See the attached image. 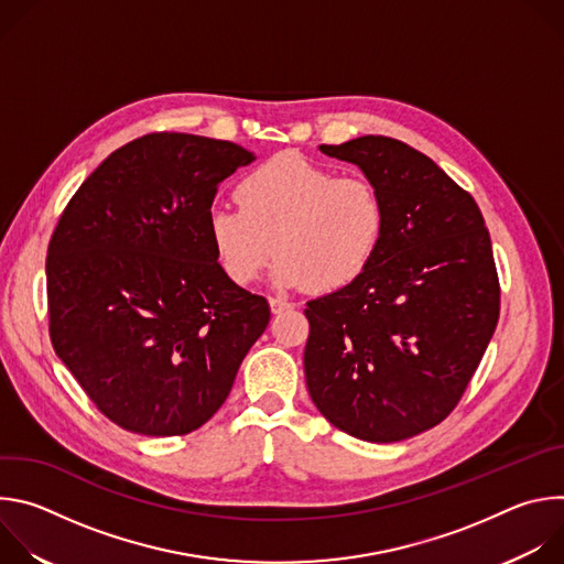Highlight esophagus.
Listing matches in <instances>:
<instances>
[{
	"label": "esophagus",
	"instance_id": "34e87169",
	"mask_svg": "<svg viewBox=\"0 0 564 564\" xmlns=\"http://www.w3.org/2000/svg\"><path fill=\"white\" fill-rule=\"evenodd\" d=\"M268 301H270V307H272V312H274V314H279V312H283V310L292 307L288 301H283V299H279V296H270Z\"/></svg>",
	"mask_w": 564,
	"mask_h": 564
}]
</instances>
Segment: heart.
I'll return each instance as SVG.
<instances>
[{"label": "heart", "instance_id": "heart-1", "mask_svg": "<svg viewBox=\"0 0 564 564\" xmlns=\"http://www.w3.org/2000/svg\"><path fill=\"white\" fill-rule=\"evenodd\" d=\"M236 200L207 216L214 254L236 285L254 283L281 254L276 285L339 292L370 268L383 238L386 207L368 176H337L296 153L252 170Z\"/></svg>", "mask_w": 564, "mask_h": 564}]
</instances>
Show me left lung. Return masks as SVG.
Returning <instances> with one entry per match:
<instances>
[{"label": "left lung", "mask_w": 564, "mask_h": 564, "mask_svg": "<svg viewBox=\"0 0 564 564\" xmlns=\"http://www.w3.org/2000/svg\"><path fill=\"white\" fill-rule=\"evenodd\" d=\"M321 151L377 185L386 227L352 285L307 301V390L352 437L409 440L453 413L496 333L491 236L473 196L404 142L364 135Z\"/></svg>", "instance_id": "8db88e82"}]
</instances>
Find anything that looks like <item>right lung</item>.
<instances>
[{"mask_svg": "<svg viewBox=\"0 0 564 564\" xmlns=\"http://www.w3.org/2000/svg\"><path fill=\"white\" fill-rule=\"evenodd\" d=\"M254 153L155 131L116 149L64 207L48 243V335L116 426L174 437L227 399L270 324L265 296L220 268L207 216Z\"/></svg>", "mask_w": 564, "mask_h": 564, "instance_id": "1", "label": "right lung"}]
</instances>
